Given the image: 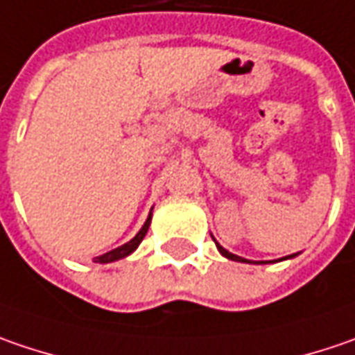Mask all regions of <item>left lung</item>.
Instances as JSON below:
<instances>
[{"instance_id":"left-lung-1","label":"left lung","mask_w":355,"mask_h":355,"mask_svg":"<svg viewBox=\"0 0 355 355\" xmlns=\"http://www.w3.org/2000/svg\"><path fill=\"white\" fill-rule=\"evenodd\" d=\"M216 245H218V250H220V254H222L223 257H227V259H234V261H248V259H243V257H239V256H236V254H232V252H227V250H223L218 241H216ZM288 257H293V256H288ZM288 257H286V259H288ZM257 263H268V261H257Z\"/></svg>"}]
</instances>
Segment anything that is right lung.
Wrapping results in <instances>:
<instances>
[{
	"label": "right lung",
	"mask_w": 355,
	"mask_h": 355,
	"mask_svg": "<svg viewBox=\"0 0 355 355\" xmlns=\"http://www.w3.org/2000/svg\"><path fill=\"white\" fill-rule=\"evenodd\" d=\"M151 223V214L148 216V220H146V223L141 225V230L135 234V238H132L128 243H123V245H119V248H116V250H112V252H107V254H103V256L96 257V261L98 263H110V261H116V259H121V257L130 256L132 252H135L137 250V245L141 243V239L146 238V234H148V227H150Z\"/></svg>",
	"instance_id": "obj_1"
}]
</instances>
